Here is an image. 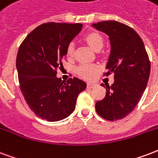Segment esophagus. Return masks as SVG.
<instances>
[{
  "instance_id": "1",
  "label": "esophagus",
  "mask_w": 158,
  "mask_h": 158,
  "mask_svg": "<svg viewBox=\"0 0 158 158\" xmlns=\"http://www.w3.org/2000/svg\"><path fill=\"white\" fill-rule=\"evenodd\" d=\"M96 86H97V85L94 83H91V82L87 83V87H88V88H94Z\"/></svg>"
}]
</instances>
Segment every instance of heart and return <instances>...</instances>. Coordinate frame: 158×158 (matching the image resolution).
Instances as JSON below:
<instances>
[{
	"instance_id": "1",
	"label": "heart",
	"mask_w": 158,
	"mask_h": 158,
	"mask_svg": "<svg viewBox=\"0 0 158 158\" xmlns=\"http://www.w3.org/2000/svg\"><path fill=\"white\" fill-rule=\"evenodd\" d=\"M85 39H86V42L89 44V46L97 52L103 47L104 41H103L102 35L98 33H90L86 35ZM73 52H74V44L73 42H71L68 44V46L66 47V56H71L73 54ZM98 70H99V67L95 64L82 63L80 64L77 67L76 71L81 77L84 78L86 80H91L94 77L95 75L98 72Z\"/></svg>"
}]
</instances>
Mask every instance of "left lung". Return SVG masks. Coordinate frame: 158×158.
<instances>
[{
  "instance_id": "obj_1",
  "label": "left lung",
  "mask_w": 158,
  "mask_h": 158,
  "mask_svg": "<svg viewBox=\"0 0 158 158\" xmlns=\"http://www.w3.org/2000/svg\"><path fill=\"white\" fill-rule=\"evenodd\" d=\"M92 27L109 36L111 52L106 75L114 73V83L106 85V96L96 102V111L108 121L123 119L141 100L148 85L151 63L143 41L130 27L106 21L92 24Z\"/></svg>"
}]
</instances>
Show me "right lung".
Returning <instances> with one entry per match:
<instances>
[{
	"mask_svg": "<svg viewBox=\"0 0 158 158\" xmlns=\"http://www.w3.org/2000/svg\"><path fill=\"white\" fill-rule=\"evenodd\" d=\"M82 24L48 22L29 33L16 56L20 88L31 110L48 122H57L72 114L79 93L86 83L79 78L64 82L56 70L66 56L68 44Z\"/></svg>",
	"mask_w": 158,
	"mask_h": 158,
	"instance_id": "right-lung-1",
	"label": "right lung"
}]
</instances>
